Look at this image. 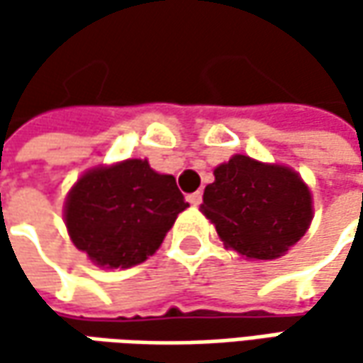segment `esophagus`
Instances as JSON below:
<instances>
[{"label": "esophagus", "mask_w": 363, "mask_h": 363, "mask_svg": "<svg viewBox=\"0 0 363 363\" xmlns=\"http://www.w3.org/2000/svg\"><path fill=\"white\" fill-rule=\"evenodd\" d=\"M186 200H188L191 206H200V202H202V194H200V191H194V194L186 196Z\"/></svg>", "instance_id": "1"}]
</instances>
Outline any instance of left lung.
I'll list each match as a JSON object with an SVG mask.
<instances>
[{"instance_id":"8db88e82","label":"left lung","mask_w":363,"mask_h":363,"mask_svg":"<svg viewBox=\"0 0 363 363\" xmlns=\"http://www.w3.org/2000/svg\"><path fill=\"white\" fill-rule=\"evenodd\" d=\"M200 210L226 248L257 260L283 257L313 220L311 191L297 172L248 155L218 165Z\"/></svg>"}]
</instances>
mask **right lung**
Instances as JSON below:
<instances>
[{
	"mask_svg": "<svg viewBox=\"0 0 363 363\" xmlns=\"http://www.w3.org/2000/svg\"><path fill=\"white\" fill-rule=\"evenodd\" d=\"M188 206L174 175L153 172L147 160H127L82 175L68 191L64 222L96 267L129 269L160 248Z\"/></svg>",
	"mask_w": 363,
	"mask_h": 363,
	"instance_id": "add662e5",
	"label": "right lung"
}]
</instances>
